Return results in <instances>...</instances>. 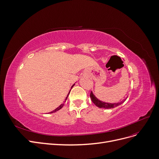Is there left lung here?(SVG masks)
<instances>
[{
	"mask_svg": "<svg viewBox=\"0 0 159 159\" xmlns=\"http://www.w3.org/2000/svg\"><path fill=\"white\" fill-rule=\"evenodd\" d=\"M90 96L91 100L92 101V102L94 103L97 107H98L99 108H104V109H113V108H115V107L119 106V105H120L122 103H124L126 99H123L122 102H119V103H106V102H103L100 101L94 95H93V93H92V92H91Z\"/></svg>",
	"mask_w": 159,
	"mask_h": 159,
	"instance_id": "left-lung-1",
	"label": "left lung"
}]
</instances>
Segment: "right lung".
Returning a JSON list of instances; mask_svg holds the SVG:
<instances>
[{
  "mask_svg": "<svg viewBox=\"0 0 159 159\" xmlns=\"http://www.w3.org/2000/svg\"><path fill=\"white\" fill-rule=\"evenodd\" d=\"M74 85H75V84H73V85L72 86V87H71V88H73V87L74 86ZM69 93H70V92H69V93H68V95L67 96V97H66V99H67V97H68V96H69ZM63 105H64V103H62V104H61V105H60V106H59V107H58L57 108H56V109L55 110H54V111H52V112H50V113H54V112H56V111H57L58 110H60V109H61V108L63 107Z\"/></svg>",
  "mask_w": 159,
  "mask_h": 159,
  "instance_id": "add662e5",
  "label": "right lung"
}]
</instances>
